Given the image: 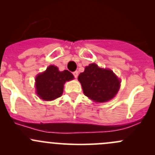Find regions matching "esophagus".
Instances as JSON below:
<instances>
[{"label":"esophagus","mask_w":155,"mask_h":155,"mask_svg":"<svg viewBox=\"0 0 155 155\" xmlns=\"http://www.w3.org/2000/svg\"><path fill=\"white\" fill-rule=\"evenodd\" d=\"M73 76H74L75 78H77L78 75H79V73H78V71H75V72H73Z\"/></svg>","instance_id":"esophagus-1"}]
</instances>
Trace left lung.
Here are the masks:
<instances>
[{"label":"left lung","instance_id":"left-lung-1","mask_svg":"<svg viewBox=\"0 0 155 155\" xmlns=\"http://www.w3.org/2000/svg\"><path fill=\"white\" fill-rule=\"evenodd\" d=\"M85 96L95 102L104 103L113 98L118 91L120 80L110 70L91 64L78 76Z\"/></svg>","mask_w":155,"mask_h":155}]
</instances>
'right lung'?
Masks as SVG:
<instances>
[{"label": "right lung", "instance_id": "obj_1", "mask_svg": "<svg viewBox=\"0 0 155 155\" xmlns=\"http://www.w3.org/2000/svg\"><path fill=\"white\" fill-rule=\"evenodd\" d=\"M73 78L68 70L60 72L57 67L51 65L44 73L36 77L37 94L44 101H53L62 95L65 82Z\"/></svg>", "mask_w": 155, "mask_h": 155}]
</instances>
